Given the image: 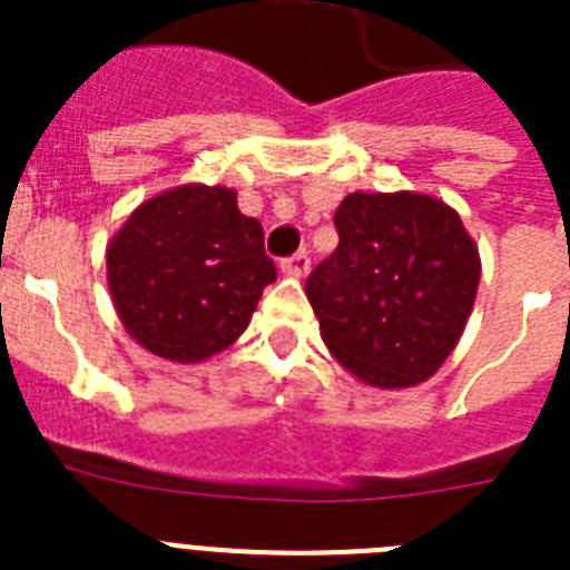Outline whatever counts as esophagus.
<instances>
[{
	"label": "esophagus",
	"instance_id": "1",
	"mask_svg": "<svg viewBox=\"0 0 570 570\" xmlns=\"http://www.w3.org/2000/svg\"><path fill=\"white\" fill-rule=\"evenodd\" d=\"M281 272L289 277H304L307 272H311V257H307L304 250H298V254H293V257L281 259Z\"/></svg>",
	"mask_w": 570,
	"mask_h": 570
}]
</instances>
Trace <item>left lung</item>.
Returning <instances> with one entry per match:
<instances>
[{
    "label": "left lung",
    "mask_w": 570,
    "mask_h": 570,
    "mask_svg": "<svg viewBox=\"0 0 570 570\" xmlns=\"http://www.w3.org/2000/svg\"><path fill=\"white\" fill-rule=\"evenodd\" d=\"M334 224L337 250L304 284L331 355L373 387L432 379L468 325L482 272L459 213L414 191H355Z\"/></svg>",
    "instance_id": "obj_1"
}]
</instances>
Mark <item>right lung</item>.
<instances>
[{
	"label": "right lung",
	"mask_w": 570,
	"mask_h": 570,
	"mask_svg": "<svg viewBox=\"0 0 570 570\" xmlns=\"http://www.w3.org/2000/svg\"><path fill=\"white\" fill-rule=\"evenodd\" d=\"M109 293L129 337L147 352L197 364L248 328L277 277L257 218L224 186H177L129 215L106 250Z\"/></svg>",
	"instance_id": "add662e5"
}]
</instances>
